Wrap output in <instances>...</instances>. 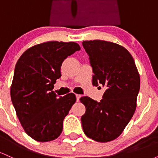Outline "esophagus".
I'll return each mask as SVG.
<instances>
[{
	"instance_id": "1",
	"label": "esophagus",
	"mask_w": 158,
	"mask_h": 158,
	"mask_svg": "<svg viewBox=\"0 0 158 158\" xmlns=\"http://www.w3.org/2000/svg\"><path fill=\"white\" fill-rule=\"evenodd\" d=\"M76 97H77V102H79V99H80V97H81V95H79V94H76Z\"/></svg>"
}]
</instances>
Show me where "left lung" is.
<instances>
[{"mask_svg": "<svg viewBox=\"0 0 158 158\" xmlns=\"http://www.w3.org/2000/svg\"><path fill=\"white\" fill-rule=\"evenodd\" d=\"M93 68L92 84L106 91L100 102L80 98L85 113L81 117L85 135L97 142L114 140L122 134L137 107L140 79L135 60L121 45L102 40L83 41Z\"/></svg>", "mask_w": 158, "mask_h": 158, "instance_id": "obj_1", "label": "left lung"}]
</instances>
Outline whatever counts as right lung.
Instances as JSON below:
<instances>
[{
	"instance_id": "obj_1",
	"label": "right lung",
	"mask_w": 158,
	"mask_h": 158,
	"mask_svg": "<svg viewBox=\"0 0 158 158\" xmlns=\"http://www.w3.org/2000/svg\"><path fill=\"white\" fill-rule=\"evenodd\" d=\"M80 49L76 42L47 41L29 48L16 63L11 99L25 132L36 141L53 140L62 131L77 98L73 93L59 97L52 89L63 61Z\"/></svg>"
}]
</instances>
